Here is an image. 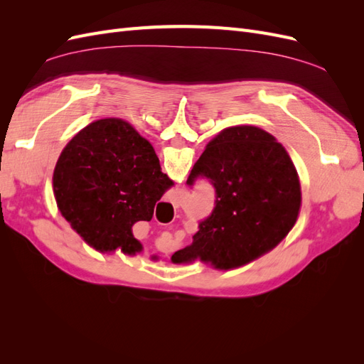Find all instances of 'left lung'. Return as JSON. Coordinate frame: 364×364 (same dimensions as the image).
I'll use <instances>...</instances> for the list:
<instances>
[{
	"instance_id": "left-lung-1",
	"label": "left lung",
	"mask_w": 364,
	"mask_h": 364,
	"mask_svg": "<svg viewBox=\"0 0 364 364\" xmlns=\"http://www.w3.org/2000/svg\"><path fill=\"white\" fill-rule=\"evenodd\" d=\"M199 179L214 186V209L200 220L193 245L171 257L174 262L199 257L218 269L243 266L277 246L299 214L294 165L262 129H225L206 146L186 185Z\"/></svg>"
}]
</instances>
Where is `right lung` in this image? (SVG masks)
<instances>
[{
  "mask_svg": "<svg viewBox=\"0 0 364 364\" xmlns=\"http://www.w3.org/2000/svg\"><path fill=\"white\" fill-rule=\"evenodd\" d=\"M171 185L150 142L118 118L82 129L53 174L60 213L86 243L102 252L119 247L129 255L142 249L132 226L150 222Z\"/></svg>",
  "mask_w": 364,
  "mask_h": 364,
  "instance_id": "right-lung-1",
  "label": "right lung"
}]
</instances>
